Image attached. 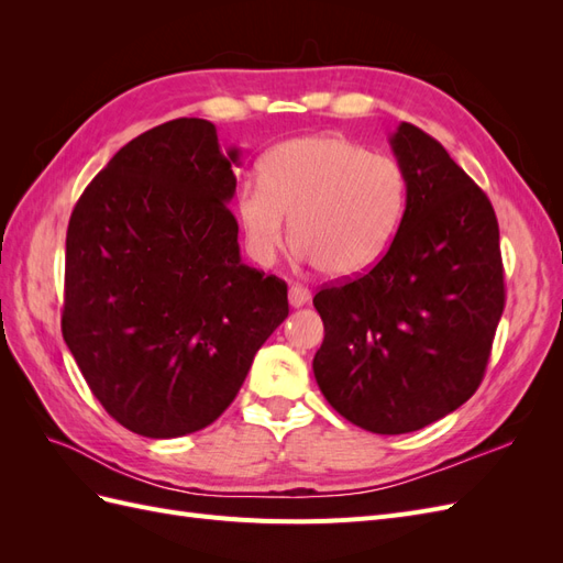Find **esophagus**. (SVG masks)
<instances>
[{
    "instance_id": "1",
    "label": "esophagus",
    "mask_w": 563,
    "mask_h": 563,
    "mask_svg": "<svg viewBox=\"0 0 563 563\" xmlns=\"http://www.w3.org/2000/svg\"><path fill=\"white\" fill-rule=\"evenodd\" d=\"M310 298H312V294L300 284H294L291 288H288V302H291V308H302V305Z\"/></svg>"
}]
</instances>
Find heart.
<instances>
[{"mask_svg": "<svg viewBox=\"0 0 563 563\" xmlns=\"http://www.w3.org/2000/svg\"><path fill=\"white\" fill-rule=\"evenodd\" d=\"M406 192L397 159L321 133L272 147L261 162V183H242L234 209L258 265L279 258L291 218L296 258L347 279L383 258L404 218Z\"/></svg>", "mask_w": 563, "mask_h": 563, "instance_id": "obj_1", "label": "heart"}]
</instances>
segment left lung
I'll return each mask as SVG.
<instances>
[{
	"instance_id": "1",
	"label": "left lung",
	"mask_w": 563,
	"mask_h": 563,
	"mask_svg": "<svg viewBox=\"0 0 563 563\" xmlns=\"http://www.w3.org/2000/svg\"><path fill=\"white\" fill-rule=\"evenodd\" d=\"M389 147L406 174L404 218L376 267L314 296L323 343L312 371L356 428L406 434L479 387L505 282L488 197L418 126L401 122Z\"/></svg>"
}]
</instances>
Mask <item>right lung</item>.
I'll return each mask as SVG.
<instances>
[{
	"mask_svg": "<svg viewBox=\"0 0 563 563\" xmlns=\"http://www.w3.org/2000/svg\"><path fill=\"white\" fill-rule=\"evenodd\" d=\"M240 155L207 119H174L119 150L67 225L65 345L141 437L211 424L288 317L286 284L242 263L228 209Z\"/></svg>",
	"mask_w": 563,
	"mask_h": 563,
	"instance_id": "1",
	"label": "right lung"
}]
</instances>
